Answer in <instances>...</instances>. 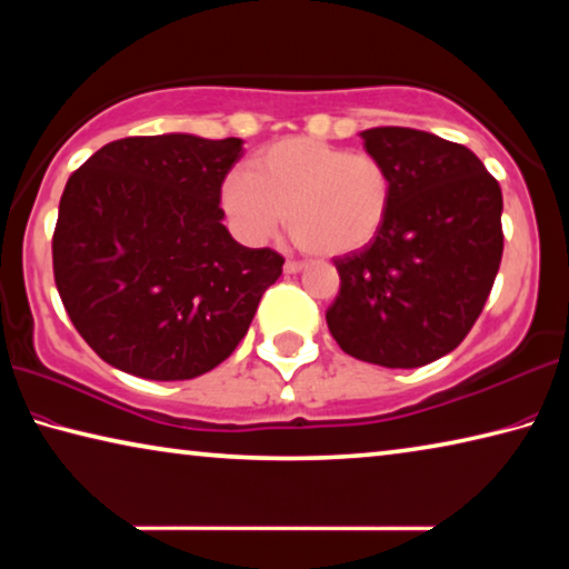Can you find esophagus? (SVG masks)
<instances>
[{"label":"esophagus","mask_w":569,"mask_h":569,"mask_svg":"<svg viewBox=\"0 0 569 569\" xmlns=\"http://www.w3.org/2000/svg\"><path fill=\"white\" fill-rule=\"evenodd\" d=\"M283 270H286L288 276H293V273H301V270H303V263H299V260H286Z\"/></svg>","instance_id":"1"}]
</instances>
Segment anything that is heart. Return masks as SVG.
Returning <instances> with one entry per match:
<instances>
[{"mask_svg": "<svg viewBox=\"0 0 569 569\" xmlns=\"http://www.w3.org/2000/svg\"><path fill=\"white\" fill-rule=\"evenodd\" d=\"M392 204V177L380 159L293 137L232 171L222 207L248 242H266L288 220L293 238L317 256H347L372 242Z\"/></svg>", "mask_w": 569, "mask_h": 569, "instance_id": "heart-1", "label": "heart"}]
</instances>
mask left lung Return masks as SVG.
<instances>
[{"instance_id": "1", "label": "left lung", "mask_w": 569, "mask_h": 569, "mask_svg": "<svg viewBox=\"0 0 569 569\" xmlns=\"http://www.w3.org/2000/svg\"><path fill=\"white\" fill-rule=\"evenodd\" d=\"M390 169L392 204L365 250L333 260L341 288L327 311L355 359L412 369L453 351L499 273L501 187L461 143L380 126L359 133Z\"/></svg>"}]
</instances>
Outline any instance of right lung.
Segmentation results:
<instances>
[{
	"label": "right lung",
	"instance_id": "1",
	"mask_svg": "<svg viewBox=\"0 0 569 569\" xmlns=\"http://www.w3.org/2000/svg\"><path fill=\"white\" fill-rule=\"evenodd\" d=\"M242 139L192 133L106 143L60 197L52 270L88 347L143 380H192L232 355L283 258L222 224Z\"/></svg>",
	"mask_w": 569,
	"mask_h": 569
}]
</instances>
